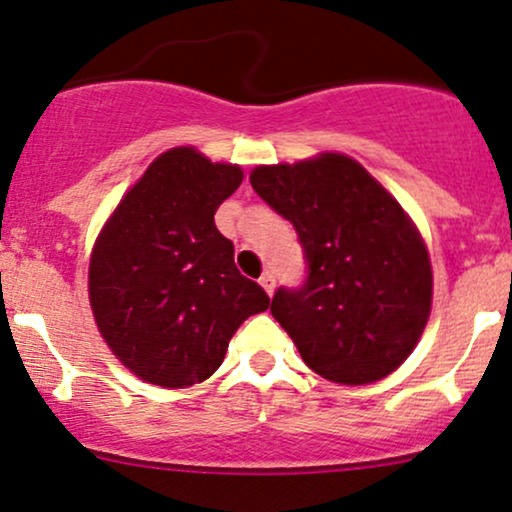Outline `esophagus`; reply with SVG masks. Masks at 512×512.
<instances>
[{"label":"esophagus","instance_id":"obj_1","mask_svg":"<svg viewBox=\"0 0 512 512\" xmlns=\"http://www.w3.org/2000/svg\"><path fill=\"white\" fill-rule=\"evenodd\" d=\"M260 286H262L264 291H267V296H272L274 289H276V279H274V274H272V272H264V274L260 276Z\"/></svg>","mask_w":512,"mask_h":512}]
</instances>
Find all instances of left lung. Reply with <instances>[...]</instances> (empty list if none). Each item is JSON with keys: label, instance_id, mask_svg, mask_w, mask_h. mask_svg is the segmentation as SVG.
I'll return each mask as SVG.
<instances>
[{"label": "left lung", "instance_id": "1", "mask_svg": "<svg viewBox=\"0 0 512 512\" xmlns=\"http://www.w3.org/2000/svg\"><path fill=\"white\" fill-rule=\"evenodd\" d=\"M250 185L303 245L308 276L274 293L272 315L305 366L342 385L402 366L431 315L433 272L397 199L344 154L257 166Z\"/></svg>", "mask_w": 512, "mask_h": 512}]
</instances>
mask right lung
Returning <instances> with one entry per match:
<instances>
[{
	"label": "right lung",
	"mask_w": 512,
	"mask_h": 512,
	"mask_svg": "<svg viewBox=\"0 0 512 512\" xmlns=\"http://www.w3.org/2000/svg\"><path fill=\"white\" fill-rule=\"evenodd\" d=\"M243 170L192 146L161 154L122 197L91 252L88 298L105 344L137 378L202 383L250 315L269 308L233 262L214 214Z\"/></svg>",
	"instance_id": "1"
}]
</instances>
